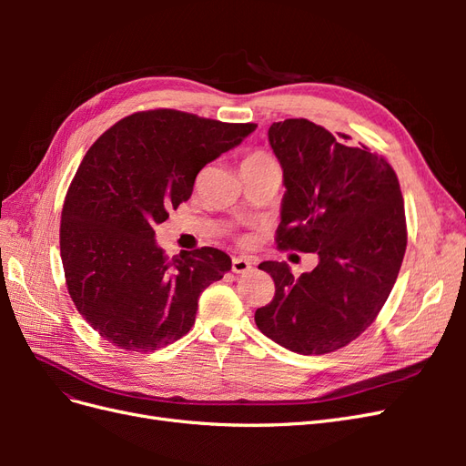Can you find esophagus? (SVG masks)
<instances>
[{
	"label": "esophagus",
	"instance_id": "obj_1",
	"mask_svg": "<svg viewBox=\"0 0 466 466\" xmlns=\"http://www.w3.org/2000/svg\"><path fill=\"white\" fill-rule=\"evenodd\" d=\"M252 268V262L248 260V258H243V257H237V258H233V262H231V270L235 272V274H247L248 270Z\"/></svg>",
	"mask_w": 466,
	"mask_h": 466
}]
</instances>
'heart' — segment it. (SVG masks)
<instances>
[{
	"label": "heart",
	"mask_w": 466,
	"mask_h": 466,
	"mask_svg": "<svg viewBox=\"0 0 466 466\" xmlns=\"http://www.w3.org/2000/svg\"><path fill=\"white\" fill-rule=\"evenodd\" d=\"M272 161L274 159L268 153H264V151H252L243 159V165H264V163H272Z\"/></svg>",
	"instance_id": "1"
}]
</instances>
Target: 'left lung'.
<instances>
[{
    "instance_id": "8db88e82",
    "label": "left lung",
    "mask_w": 466,
    "mask_h": 466,
    "mask_svg": "<svg viewBox=\"0 0 466 466\" xmlns=\"http://www.w3.org/2000/svg\"><path fill=\"white\" fill-rule=\"evenodd\" d=\"M268 139L286 185L278 248L317 252L319 264L299 278L286 262L258 264L276 293L255 322L291 351L329 354L370 327L397 281L406 250L400 185L370 147L305 118L274 122Z\"/></svg>"
}]
</instances>
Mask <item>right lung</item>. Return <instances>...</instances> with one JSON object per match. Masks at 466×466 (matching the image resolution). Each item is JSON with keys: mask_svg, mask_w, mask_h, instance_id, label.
<instances>
[{"mask_svg": "<svg viewBox=\"0 0 466 466\" xmlns=\"http://www.w3.org/2000/svg\"><path fill=\"white\" fill-rule=\"evenodd\" d=\"M255 128L155 108L122 118L89 147L66 194L60 255L69 298L105 340L153 351L192 329L200 293L231 258L202 247L168 260L155 225L190 198L209 161Z\"/></svg>", "mask_w": 466, "mask_h": 466, "instance_id": "1", "label": "right lung"}]
</instances>
